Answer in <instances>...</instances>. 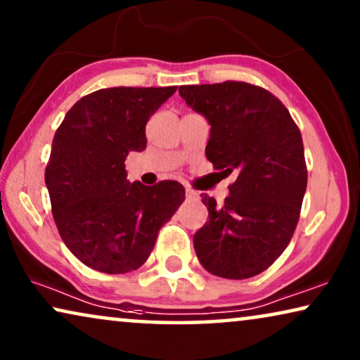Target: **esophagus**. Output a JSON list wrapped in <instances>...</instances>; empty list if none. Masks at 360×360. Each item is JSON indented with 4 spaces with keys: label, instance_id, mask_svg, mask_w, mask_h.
Returning <instances> with one entry per match:
<instances>
[{
    "label": "esophagus",
    "instance_id": "1",
    "mask_svg": "<svg viewBox=\"0 0 360 360\" xmlns=\"http://www.w3.org/2000/svg\"><path fill=\"white\" fill-rule=\"evenodd\" d=\"M185 193H186V198H196V196H198V193L191 188H185Z\"/></svg>",
    "mask_w": 360,
    "mask_h": 360
}]
</instances>
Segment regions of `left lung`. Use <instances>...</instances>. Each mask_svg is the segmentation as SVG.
Instances as JSON below:
<instances>
[{"label": "left lung", "mask_w": 360, "mask_h": 360, "mask_svg": "<svg viewBox=\"0 0 360 360\" xmlns=\"http://www.w3.org/2000/svg\"><path fill=\"white\" fill-rule=\"evenodd\" d=\"M210 122L205 154L221 174H238L223 206L201 195L208 221L193 236L200 264L223 278H249L280 257L307 191L300 129L278 98L244 82L179 88Z\"/></svg>", "instance_id": "1"}]
</instances>
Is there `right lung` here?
<instances>
[{"instance_id": "obj_1", "label": "right lung", "mask_w": 360, "mask_h": 360, "mask_svg": "<svg viewBox=\"0 0 360 360\" xmlns=\"http://www.w3.org/2000/svg\"><path fill=\"white\" fill-rule=\"evenodd\" d=\"M175 86L103 88L78 100L53 136L46 186L57 229L86 267L126 274L149 259L185 188L127 180L126 157L147 146L149 117Z\"/></svg>"}]
</instances>
